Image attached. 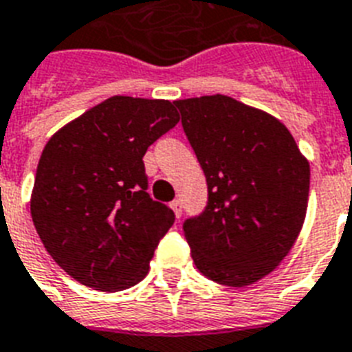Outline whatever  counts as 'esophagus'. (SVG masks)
Wrapping results in <instances>:
<instances>
[{
  "instance_id": "esophagus-1",
  "label": "esophagus",
  "mask_w": 352,
  "mask_h": 352,
  "mask_svg": "<svg viewBox=\"0 0 352 352\" xmlns=\"http://www.w3.org/2000/svg\"><path fill=\"white\" fill-rule=\"evenodd\" d=\"M171 210L175 212V216L177 218H181V214H182V203L179 199H175V201H171Z\"/></svg>"
}]
</instances>
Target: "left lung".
I'll return each instance as SVG.
<instances>
[{
  "mask_svg": "<svg viewBox=\"0 0 352 352\" xmlns=\"http://www.w3.org/2000/svg\"><path fill=\"white\" fill-rule=\"evenodd\" d=\"M208 184L203 214L184 221L195 267L230 288L277 267L301 232L310 164L284 123L229 96L175 101Z\"/></svg>",
  "mask_w": 352,
  "mask_h": 352,
  "instance_id": "8db88e82",
  "label": "left lung"
}]
</instances>
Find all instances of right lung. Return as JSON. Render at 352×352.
Here are the masks:
<instances>
[{
    "instance_id": "add662e5",
    "label": "right lung",
    "mask_w": 352,
    "mask_h": 352,
    "mask_svg": "<svg viewBox=\"0 0 352 352\" xmlns=\"http://www.w3.org/2000/svg\"><path fill=\"white\" fill-rule=\"evenodd\" d=\"M177 123L168 99L114 96L45 144L31 216L45 251L77 283L122 292L147 275L175 214L146 192L142 158Z\"/></svg>"
}]
</instances>
